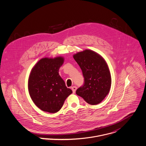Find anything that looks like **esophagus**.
Here are the masks:
<instances>
[{"mask_svg":"<svg viewBox=\"0 0 146 146\" xmlns=\"http://www.w3.org/2000/svg\"><path fill=\"white\" fill-rule=\"evenodd\" d=\"M72 91H73V93H76V90H77V87L76 86H73V87H72Z\"/></svg>","mask_w":146,"mask_h":146,"instance_id":"34e87169","label":"esophagus"}]
</instances>
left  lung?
<instances>
[{
  "label": "left lung",
  "instance_id": "1",
  "mask_svg": "<svg viewBox=\"0 0 146 146\" xmlns=\"http://www.w3.org/2000/svg\"><path fill=\"white\" fill-rule=\"evenodd\" d=\"M73 58L84 78V83L76 90V94L90 105L100 104L109 93L111 84L106 62L100 55L90 50L78 52Z\"/></svg>",
  "mask_w": 146,
  "mask_h": 146
}]
</instances>
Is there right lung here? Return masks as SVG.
<instances>
[{
	"label": "right lung",
	"instance_id": "obj_1",
	"mask_svg": "<svg viewBox=\"0 0 146 146\" xmlns=\"http://www.w3.org/2000/svg\"><path fill=\"white\" fill-rule=\"evenodd\" d=\"M64 62L61 57L41 59L33 68L28 80L30 96L41 110L50 113L58 111L66 98L72 93L58 74Z\"/></svg>",
	"mask_w": 146,
	"mask_h": 146
}]
</instances>
